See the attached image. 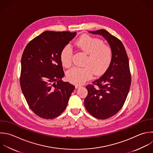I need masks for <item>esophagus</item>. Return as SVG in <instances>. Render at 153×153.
Masks as SVG:
<instances>
[{
    "label": "esophagus",
    "mask_w": 153,
    "mask_h": 153,
    "mask_svg": "<svg viewBox=\"0 0 153 153\" xmlns=\"http://www.w3.org/2000/svg\"><path fill=\"white\" fill-rule=\"evenodd\" d=\"M75 88H78L81 87V85H78V84H76V85H75Z\"/></svg>",
    "instance_id": "34e87169"
}]
</instances>
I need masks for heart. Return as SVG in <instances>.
<instances>
[{
	"label": "heart",
	"mask_w": 153,
	"mask_h": 153,
	"mask_svg": "<svg viewBox=\"0 0 153 153\" xmlns=\"http://www.w3.org/2000/svg\"><path fill=\"white\" fill-rule=\"evenodd\" d=\"M76 46L88 54L83 68L74 67L66 74L68 80L74 84H82L91 79L93 74L100 75L109 66L112 57L111 48L103 44L102 40L88 35L81 36L75 42ZM73 51L70 45L65 46L62 50L60 59L62 65L66 68L71 66Z\"/></svg>",
	"instance_id": "b5f03b06"
}]
</instances>
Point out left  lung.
Here are the masks:
<instances>
[{
  "mask_svg": "<svg viewBox=\"0 0 153 153\" xmlns=\"http://www.w3.org/2000/svg\"><path fill=\"white\" fill-rule=\"evenodd\" d=\"M102 35L109 43L112 57L109 68L99 79L86 86L84 100L87 111L94 117L105 120L115 115L123 107L131 84L128 59L121 41L104 29L90 31Z\"/></svg>",
  "mask_w": 153,
  "mask_h": 153,
  "instance_id": "obj_1",
  "label": "left lung"
}]
</instances>
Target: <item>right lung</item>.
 <instances>
[{
  "label": "right lung",
  "mask_w": 153,
  "mask_h": 153,
  "mask_svg": "<svg viewBox=\"0 0 153 153\" xmlns=\"http://www.w3.org/2000/svg\"><path fill=\"white\" fill-rule=\"evenodd\" d=\"M76 32L45 31L26 45L22 57L20 86L32 111L53 119L66 109L75 86L63 82L60 54Z\"/></svg>",
  "instance_id": "1"
}]
</instances>
